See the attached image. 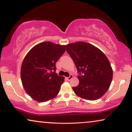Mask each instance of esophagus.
Returning <instances> with one entry per match:
<instances>
[{
  "mask_svg": "<svg viewBox=\"0 0 132 132\" xmlns=\"http://www.w3.org/2000/svg\"><path fill=\"white\" fill-rule=\"evenodd\" d=\"M73 76L71 75L69 77H66V79H67V80L69 81V80H71V79L72 78H73Z\"/></svg>",
  "mask_w": 132,
  "mask_h": 132,
  "instance_id": "obj_1",
  "label": "esophagus"
}]
</instances>
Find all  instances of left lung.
<instances>
[{"instance_id":"1","label":"left lung","mask_w":132,"mask_h":132,"mask_svg":"<svg viewBox=\"0 0 132 132\" xmlns=\"http://www.w3.org/2000/svg\"><path fill=\"white\" fill-rule=\"evenodd\" d=\"M66 50L80 73L77 76L79 84L73 88L75 93L88 100L102 97L109 89L113 77L108 57L98 48L84 41L66 45Z\"/></svg>"}]
</instances>
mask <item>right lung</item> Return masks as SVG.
<instances>
[{"label": "right lung", "mask_w": 132, "mask_h": 132, "mask_svg": "<svg viewBox=\"0 0 132 132\" xmlns=\"http://www.w3.org/2000/svg\"><path fill=\"white\" fill-rule=\"evenodd\" d=\"M65 51V45L50 41L39 43L24 57L21 80L27 94L34 100L46 102L58 94L64 77L56 73V62Z\"/></svg>", "instance_id": "obj_1"}]
</instances>
